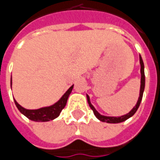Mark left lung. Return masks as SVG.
<instances>
[{
    "label": "left lung",
    "instance_id": "obj_1",
    "mask_svg": "<svg viewBox=\"0 0 160 160\" xmlns=\"http://www.w3.org/2000/svg\"><path fill=\"white\" fill-rule=\"evenodd\" d=\"M140 96L138 98V101H137L136 105L134 107L132 108L131 111L128 113V114H124V115H121V116H106V115H102L98 111L96 110L95 107L93 106L91 102H90V99H89V96L87 95V100H88V103H89V107L92 109L93 112H94V114L96 115V117L99 121L103 122H107V123H120V122H125L126 120H128L130 117H132L133 114H135V112L137 111V109L140 107V104L141 102V100H142V96H143L144 89H145V71H144V63L143 60H142V58L140 55Z\"/></svg>",
    "mask_w": 160,
    "mask_h": 160
}]
</instances>
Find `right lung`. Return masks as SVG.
<instances>
[{"label":"right lung","mask_w":160,"mask_h":160,"mask_svg":"<svg viewBox=\"0 0 160 160\" xmlns=\"http://www.w3.org/2000/svg\"><path fill=\"white\" fill-rule=\"evenodd\" d=\"M73 86L74 84L68 89L67 91L64 93L57 102L51 106H48V107H43L38 108V109H27L22 106H20V104L15 101V99H14V103L20 113L24 114L26 117H28L29 120L38 122H50V121H52L57 117H58L62 109L65 107L68 97L71 95ZM11 89H12V76H11Z\"/></svg>","instance_id":"right-lung-1"}]
</instances>
